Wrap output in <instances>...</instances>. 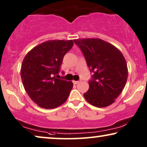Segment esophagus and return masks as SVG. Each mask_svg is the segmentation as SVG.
<instances>
[{
  "instance_id": "1",
  "label": "esophagus",
  "mask_w": 147,
  "mask_h": 147,
  "mask_svg": "<svg viewBox=\"0 0 147 147\" xmlns=\"http://www.w3.org/2000/svg\"><path fill=\"white\" fill-rule=\"evenodd\" d=\"M73 82L74 84H77L78 83H79V81H74V80H73Z\"/></svg>"
}]
</instances>
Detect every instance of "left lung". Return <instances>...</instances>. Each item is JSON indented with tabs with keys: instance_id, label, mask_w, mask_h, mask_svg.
<instances>
[{
	"instance_id": "8db88e82",
	"label": "left lung",
	"mask_w": 147,
	"mask_h": 147,
	"mask_svg": "<svg viewBox=\"0 0 147 147\" xmlns=\"http://www.w3.org/2000/svg\"><path fill=\"white\" fill-rule=\"evenodd\" d=\"M74 41L93 73L84 98L98 108L112 104L123 90L128 77L127 65L121 52L101 39L83 38Z\"/></svg>"
}]
</instances>
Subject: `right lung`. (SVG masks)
I'll use <instances>...</instances> for the list:
<instances>
[{
  "mask_svg": "<svg viewBox=\"0 0 147 147\" xmlns=\"http://www.w3.org/2000/svg\"><path fill=\"white\" fill-rule=\"evenodd\" d=\"M73 40H49L34 47L22 61L20 74L24 87L38 106L53 109L67 101L73 87L71 81L57 78L65 55Z\"/></svg>",
  "mask_w": 147,
  "mask_h": 147,
  "instance_id": "right-lung-1",
  "label": "right lung"
}]
</instances>
